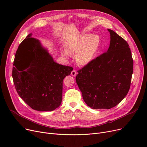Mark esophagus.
I'll return each mask as SVG.
<instances>
[{"instance_id": "obj_1", "label": "esophagus", "mask_w": 147, "mask_h": 147, "mask_svg": "<svg viewBox=\"0 0 147 147\" xmlns=\"http://www.w3.org/2000/svg\"><path fill=\"white\" fill-rule=\"evenodd\" d=\"M71 74L73 76H76L77 75V71L76 70H73L71 73Z\"/></svg>"}]
</instances>
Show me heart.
I'll use <instances>...</instances> for the list:
<instances>
[{
  "mask_svg": "<svg viewBox=\"0 0 147 147\" xmlns=\"http://www.w3.org/2000/svg\"><path fill=\"white\" fill-rule=\"evenodd\" d=\"M101 45V40L98 35L83 34L69 40L66 44V51L62 53L65 57L77 55L78 64L86 65L97 57Z\"/></svg>",
  "mask_w": 147,
  "mask_h": 147,
  "instance_id": "obj_1",
  "label": "heart"
}]
</instances>
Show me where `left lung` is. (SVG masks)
<instances>
[{
	"label": "left lung",
	"mask_w": 147,
	"mask_h": 147,
	"mask_svg": "<svg viewBox=\"0 0 147 147\" xmlns=\"http://www.w3.org/2000/svg\"><path fill=\"white\" fill-rule=\"evenodd\" d=\"M109 48L79 69L76 80L84 101L92 109H110L127 94L134 61L127 42L113 30Z\"/></svg>",
	"instance_id": "1"
}]
</instances>
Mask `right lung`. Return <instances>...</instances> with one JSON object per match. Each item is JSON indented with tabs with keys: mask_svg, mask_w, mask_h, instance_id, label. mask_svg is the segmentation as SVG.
<instances>
[{
	"mask_svg": "<svg viewBox=\"0 0 147 147\" xmlns=\"http://www.w3.org/2000/svg\"><path fill=\"white\" fill-rule=\"evenodd\" d=\"M29 34L15 53L12 78L18 94L32 109L53 111L63 98V82L73 67L57 63L40 42Z\"/></svg>",
	"mask_w": 147,
	"mask_h": 147,
	"instance_id": "add662e5",
	"label": "right lung"
}]
</instances>
